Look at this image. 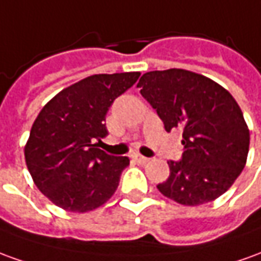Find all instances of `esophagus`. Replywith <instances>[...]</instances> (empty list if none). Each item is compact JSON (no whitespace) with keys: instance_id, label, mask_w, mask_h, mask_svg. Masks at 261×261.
<instances>
[{"instance_id":"34e87169","label":"esophagus","mask_w":261,"mask_h":261,"mask_svg":"<svg viewBox=\"0 0 261 261\" xmlns=\"http://www.w3.org/2000/svg\"><path fill=\"white\" fill-rule=\"evenodd\" d=\"M133 161L137 162V164H145V162H148V158L140 155V154H136V155H133Z\"/></svg>"}]
</instances>
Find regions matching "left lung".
<instances>
[{"instance_id":"8db88e82","label":"left lung","mask_w":261,"mask_h":261,"mask_svg":"<svg viewBox=\"0 0 261 261\" xmlns=\"http://www.w3.org/2000/svg\"><path fill=\"white\" fill-rule=\"evenodd\" d=\"M137 87L165 130H182V158L168 161V179L156 185L158 191L187 206L225 194L245 168L250 144L232 94L212 79L184 69L147 72Z\"/></svg>"}]
</instances>
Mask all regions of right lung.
I'll return each mask as SVG.
<instances>
[{
	"label": "right lung",
	"mask_w": 261,
	"mask_h": 261,
	"mask_svg": "<svg viewBox=\"0 0 261 261\" xmlns=\"http://www.w3.org/2000/svg\"><path fill=\"white\" fill-rule=\"evenodd\" d=\"M140 72L93 74L63 89L43 106L25 145V161L38 189L56 206L89 212L116 192L128 156L97 148L107 136L106 114Z\"/></svg>",
	"instance_id": "add662e5"
}]
</instances>
